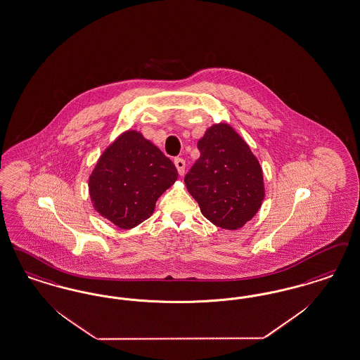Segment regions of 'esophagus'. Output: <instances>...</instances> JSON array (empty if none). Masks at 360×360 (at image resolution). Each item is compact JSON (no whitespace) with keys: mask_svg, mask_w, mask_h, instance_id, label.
<instances>
[{"mask_svg":"<svg viewBox=\"0 0 360 360\" xmlns=\"http://www.w3.org/2000/svg\"><path fill=\"white\" fill-rule=\"evenodd\" d=\"M174 165H175V167H176L179 175H184V173H185V167H186V162L182 158H175L174 159Z\"/></svg>","mask_w":360,"mask_h":360,"instance_id":"obj_1","label":"esophagus"}]
</instances>
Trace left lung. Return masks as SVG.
Segmentation results:
<instances>
[{
	"label": "left lung",
	"mask_w": 360,
	"mask_h": 360,
	"mask_svg": "<svg viewBox=\"0 0 360 360\" xmlns=\"http://www.w3.org/2000/svg\"><path fill=\"white\" fill-rule=\"evenodd\" d=\"M197 146L201 157L185 176L187 191L218 228H243L265 197L259 159L228 123L209 127Z\"/></svg>",
	"instance_id": "left-lung-1"
}]
</instances>
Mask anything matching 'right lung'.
Returning <instances> with one entry per match:
<instances>
[{
  "label": "right lung",
  "instance_id": "right-lung-1",
  "mask_svg": "<svg viewBox=\"0 0 360 360\" xmlns=\"http://www.w3.org/2000/svg\"><path fill=\"white\" fill-rule=\"evenodd\" d=\"M176 178L173 162L139 131L129 129L101 154L88 191L101 217L120 229H132L154 213L157 200Z\"/></svg>",
  "mask_w": 360,
  "mask_h": 360
}]
</instances>
